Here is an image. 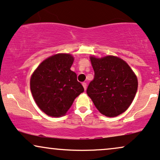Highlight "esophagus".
Masks as SVG:
<instances>
[{
  "mask_svg": "<svg viewBox=\"0 0 160 160\" xmlns=\"http://www.w3.org/2000/svg\"><path fill=\"white\" fill-rule=\"evenodd\" d=\"M82 85H83L84 91H86V89H87V84H86L85 82H83V83H82Z\"/></svg>",
  "mask_w": 160,
  "mask_h": 160,
  "instance_id": "1",
  "label": "esophagus"
}]
</instances>
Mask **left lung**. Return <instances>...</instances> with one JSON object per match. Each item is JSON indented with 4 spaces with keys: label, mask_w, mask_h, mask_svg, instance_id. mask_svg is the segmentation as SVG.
Wrapping results in <instances>:
<instances>
[{
    "label": "left lung",
    "mask_w": 160,
    "mask_h": 160,
    "mask_svg": "<svg viewBox=\"0 0 160 160\" xmlns=\"http://www.w3.org/2000/svg\"><path fill=\"white\" fill-rule=\"evenodd\" d=\"M94 78L87 89L88 95L101 114L116 117L132 103L138 89L136 76L121 58L91 57Z\"/></svg>",
    "instance_id": "obj_1"
}]
</instances>
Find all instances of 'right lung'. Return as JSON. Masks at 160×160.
<instances>
[{"instance_id": "obj_1", "label": "right lung", "mask_w": 160, "mask_h": 160, "mask_svg": "<svg viewBox=\"0 0 160 160\" xmlns=\"http://www.w3.org/2000/svg\"><path fill=\"white\" fill-rule=\"evenodd\" d=\"M73 61L69 54H55L42 61L32 75V95L39 108L48 115H64L84 91L77 75L70 70Z\"/></svg>"}]
</instances>
